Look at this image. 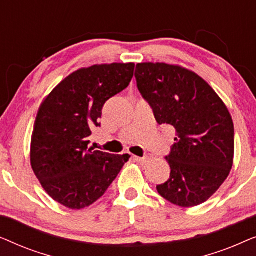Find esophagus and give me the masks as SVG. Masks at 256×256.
I'll return each instance as SVG.
<instances>
[{"instance_id": "obj_1", "label": "esophagus", "mask_w": 256, "mask_h": 256, "mask_svg": "<svg viewBox=\"0 0 256 256\" xmlns=\"http://www.w3.org/2000/svg\"><path fill=\"white\" fill-rule=\"evenodd\" d=\"M152 155H146L144 157H138V156H134V160H136V162L138 163H141V164H146V163H148L149 160H152Z\"/></svg>"}]
</instances>
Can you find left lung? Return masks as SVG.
Segmentation results:
<instances>
[{
    "label": "left lung",
    "mask_w": 256,
    "mask_h": 256,
    "mask_svg": "<svg viewBox=\"0 0 256 256\" xmlns=\"http://www.w3.org/2000/svg\"><path fill=\"white\" fill-rule=\"evenodd\" d=\"M135 78L157 124L176 129L166 157L170 177L157 191L182 208L202 204L233 166L234 126L228 110L204 79L180 66L141 62Z\"/></svg>",
    "instance_id": "8db88e82"
}]
</instances>
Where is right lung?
Here are the masks:
<instances>
[{"label":"right lung","instance_id":"add662e5","mask_svg":"<svg viewBox=\"0 0 256 256\" xmlns=\"http://www.w3.org/2000/svg\"><path fill=\"white\" fill-rule=\"evenodd\" d=\"M134 62L80 68L65 78L40 104L31 138L30 160L46 194L71 210H82L102 197L129 160L90 148L93 127L108 99L134 76Z\"/></svg>","mask_w":256,"mask_h":256}]
</instances>
